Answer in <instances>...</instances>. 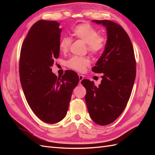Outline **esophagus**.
<instances>
[{
    "instance_id": "esophagus-1",
    "label": "esophagus",
    "mask_w": 155,
    "mask_h": 155,
    "mask_svg": "<svg viewBox=\"0 0 155 155\" xmlns=\"http://www.w3.org/2000/svg\"><path fill=\"white\" fill-rule=\"evenodd\" d=\"M78 78H79V82L81 83V82L84 79V76L82 74H79L78 75Z\"/></svg>"
}]
</instances>
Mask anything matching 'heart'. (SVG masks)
Instances as JSON below:
<instances>
[{
    "mask_svg": "<svg viewBox=\"0 0 155 155\" xmlns=\"http://www.w3.org/2000/svg\"><path fill=\"white\" fill-rule=\"evenodd\" d=\"M72 34L78 39L87 44V49L93 54H99L105 47V39L98 35L97 31L89 24L83 23L72 29ZM71 44V39L67 37L61 38L58 48L62 53L67 52ZM91 64L90 59L87 57H72L67 62L68 67L78 72H83Z\"/></svg>",
    "mask_w": 155,
    "mask_h": 155,
    "instance_id": "obj_1",
    "label": "heart"
}]
</instances>
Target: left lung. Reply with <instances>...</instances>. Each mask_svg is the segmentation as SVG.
I'll list each match as a JSON object with an SVG mask.
<instances>
[{
	"mask_svg": "<svg viewBox=\"0 0 155 155\" xmlns=\"http://www.w3.org/2000/svg\"><path fill=\"white\" fill-rule=\"evenodd\" d=\"M92 22L107 29V41L103 54L92 68L103 73L101 83L84 79V98L88 113L95 123L107 125L114 122L126 107L136 77V61L128 35L119 25L108 20Z\"/></svg>",
	"mask_w": 155,
	"mask_h": 155,
	"instance_id": "8db88e82",
	"label": "left lung"
}]
</instances>
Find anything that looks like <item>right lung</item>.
<instances>
[{
  "mask_svg": "<svg viewBox=\"0 0 155 155\" xmlns=\"http://www.w3.org/2000/svg\"><path fill=\"white\" fill-rule=\"evenodd\" d=\"M57 21L35 22L22 42L19 74L27 103L38 118L48 124L62 120L67 114L74 88L79 82L73 71L61 77L52 72L59 57L62 28Z\"/></svg>",
  "mask_w": 155,
  "mask_h": 155,
  "instance_id": "add662e5",
  "label": "right lung"
}]
</instances>
